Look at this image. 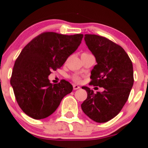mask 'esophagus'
Masks as SVG:
<instances>
[{
  "label": "esophagus",
  "mask_w": 148,
  "mask_h": 148,
  "mask_svg": "<svg viewBox=\"0 0 148 148\" xmlns=\"http://www.w3.org/2000/svg\"><path fill=\"white\" fill-rule=\"evenodd\" d=\"M73 88H74V90H78L80 88V86H78V85H73Z\"/></svg>",
  "instance_id": "34e87169"
}]
</instances>
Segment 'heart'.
<instances>
[{"label":"heart","mask_w":148,"mask_h":148,"mask_svg":"<svg viewBox=\"0 0 148 148\" xmlns=\"http://www.w3.org/2000/svg\"><path fill=\"white\" fill-rule=\"evenodd\" d=\"M71 79H72V81H74V82H76V83L80 82L81 80V78L78 75H72L71 76Z\"/></svg>","instance_id":"obj_1"}]
</instances>
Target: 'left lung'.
Here are the masks:
<instances>
[{
  "mask_svg": "<svg viewBox=\"0 0 148 148\" xmlns=\"http://www.w3.org/2000/svg\"><path fill=\"white\" fill-rule=\"evenodd\" d=\"M85 41L97 64L91 71V85L103 88L94 93L84 86L87 99L81 104L86 115L97 123L109 121L120 113L134 84L133 64L123 48L106 37L86 34Z\"/></svg>",
  "mask_w": 148,
  "mask_h": 148,
  "instance_id": "1",
  "label": "left lung"
}]
</instances>
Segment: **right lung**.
<instances>
[{
    "instance_id": "obj_1",
    "label": "right lung",
    "mask_w": 148,
    "mask_h": 148,
    "mask_svg": "<svg viewBox=\"0 0 148 148\" xmlns=\"http://www.w3.org/2000/svg\"><path fill=\"white\" fill-rule=\"evenodd\" d=\"M84 35L45 32L37 35L20 53L14 62L10 84L18 106L35 120L53 113L62 98L72 91L70 83L61 80L52 84L48 76L60 68L78 49Z\"/></svg>"
}]
</instances>
